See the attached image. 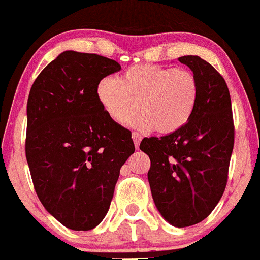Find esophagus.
<instances>
[{"label": "esophagus", "mask_w": 260, "mask_h": 260, "mask_svg": "<svg viewBox=\"0 0 260 260\" xmlns=\"http://www.w3.org/2000/svg\"><path fill=\"white\" fill-rule=\"evenodd\" d=\"M132 137H133V141H134L135 147H137V148H139V143H141V141H142V137L139 134H138V133H135V132L133 133Z\"/></svg>", "instance_id": "obj_1"}]
</instances>
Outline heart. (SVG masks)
Segmentation results:
<instances>
[{"label": "heart", "instance_id": "obj_1", "mask_svg": "<svg viewBox=\"0 0 260 260\" xmlns=\"http://www.w3.org/2000/svg\"><path fill=\"white\" fill-rule=\"evenodd\" d=\"M98 99L105 113L118 125L153 128L172 134L187 123L198 100V82L186 69L158 65H137L118 79L107 77L99 83Z\"/></svg>", "mask_w": 260, "mask_h": 260}]
</instances>
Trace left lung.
Returning a JSON list of instances; mask_svg holds the SVG:
<instances>
[{"label":"left lung","mask_w":260,"mask_h":260,"mask_svg":"<svg viewBox=\"0 0 260 260\" xmlns=\"http://www.w3.org/2000/svg\"><path fill=\"white\" fill-rule=\"evenodd\" d=\"M178 59L198 82L192 116L172 134L144 138L139 148L150 156L148 182L158 212L183 228L206 219L224 194L234 123L228 86L219 71L198 56Z\"/></svg>","instance_id":"8db88e82"}]
</instances>
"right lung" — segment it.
<instances>
[{"label": "right lung", "instance_id": "obj_1", "mask_svg": "<svg viewBox=\"0 0 260 260\" xmlns=\"http://www.w3.org/2000/svg\"><path fill=\"white\" fill-rule=\"evenodd\" d=\"M121 70L114 59L66 50L41 71L27 103L26 157L45 210L73 231H91L107 215L119 169L135 147L110 118L98 86Z\"/></svg>", "mask_w": 260, "mask_h": 260}]
</instances>
